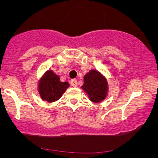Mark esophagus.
I'll list each match as a JSON object with an SVG mask.
<instances>
[{
  "label": "esophagus",
  "instance_id": "obj_1",
  "mask_svg": "<svg viewBox=\"0 0 158 158\" xmlns=\"http://www.w3.org/2000/svg\"><path fill=\"white\" fill-rule=\"evenodd\" d=\"M70 83H71L72 86H73V87H76V86H77V85H78L77 81H76V79H72L71 82H70Z\"/></svg>",
  "mask_w": 158,
  "mask_h": 158
}]
</instances>
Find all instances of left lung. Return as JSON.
Listing matches in <instances>:
<instances>
[{"mask_svg":"<svg viewBox=\"0 0 158 158\" xmlns=\"http://www.w3.org/2000/svg\"><path fill=\"white\" fill-rule=\"evenodd\" d=\"M82 89L88 94L91 101L100 102L107 95V81L99 72L91 70L84 76V84Z\"/></svg>","mask_w":158,"mask_h":158,"instance_id":"1","label":"left lung"}]
</instances>
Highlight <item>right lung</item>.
Wrapping results in <instances>:
<instances>
[{
    "label": "right lung",
    "mask_w": 158,
    "mask_h": 158,
    "mask_svg": "<svg viewBox=\"0 0 158 158\" xmlns=\"http://www.w3.org/2000/svg\"><path fill=\"white\" fill-rule=\"evenodd\" d=\"M69 86L67 82H60V77L49 70L46 72L39 82V93L43 100L52 102L58 100Z\"/></svg>",
    "instance_id": "add662e5"
}]
</instances>
